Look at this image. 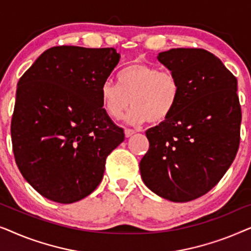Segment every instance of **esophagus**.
Here are the masks:
<instances>
[{
  "label": "esophagus",
  "instance_id": "esophagus-1",
  "mask_svg": "<svg viewBox=\"0 0 251 251\" xmlns=\"http://www.w3.org/2000/svg\"><path fill=\"white\" fill-rule=\"evenodd\" d=\"M133 133H135V130L128 129V128L125 129V135H126V137H130L131 135H133Z\"/></svg>",
  "mask_w": 251,
  "mask_h": 251
}]
</instances>
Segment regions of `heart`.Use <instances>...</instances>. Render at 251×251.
<instances>
[{
  "mask_svg": "<svg viewBox=\"0 0 251 251\" xmlns=\"http://www.w3.org/2000/svg\"><path fill=\"white\" fill-rule=\"evenodd\" d=\"M100 100L109 118L119 119L130 106L126 121L139 125L166 121L179 101V80L171 71L154 65L133 63L119 73L118 84L105 81L100 85Z\"/></svg>",
  "mask_w": 251,
  "mask_h": 251,
  "instance_id": "b5f03b06",
  "label": "heart"
}]
</instances>
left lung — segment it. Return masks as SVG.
I'll use <instances>...</instances> for the list:
<instances>
[{
  "label": "left lung",
  "mask_w": 251,
  "mask_h": 251,
  "mask_svg": "<svg viewBox=\"0 0 251 251\" xmlns=\"http://www.w3.org/2000/svg\"><path fill=\"white\" fill-rule=\"evenodd\" d=\"M157 59L179 80L177 107L146 130L150 149L139 163L144 184L174 202L208 193L224 176L240 144L236 77L203 49L177 48Z\"/></svg>",
  "instance_id": "left-lung-1"
}]
</instances>
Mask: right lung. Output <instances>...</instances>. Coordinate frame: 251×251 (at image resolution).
<instances>
[{"label":"right lung","instance_id":"add662e5","mask_svg":"<svg viewBox=\"0 0 251 251\" xmlns=\"http://www.w3.org/2000/svg\"><path fill=\"white\" fill-rule=\"evenodd\" d=\"M119 60L114 48L53 47L19 78L12 150L23 177L44 198L73 203L88 197L125 140L99 91Z\"/></svg>","mask_w":251,"mask_h":251}]
</instances>
